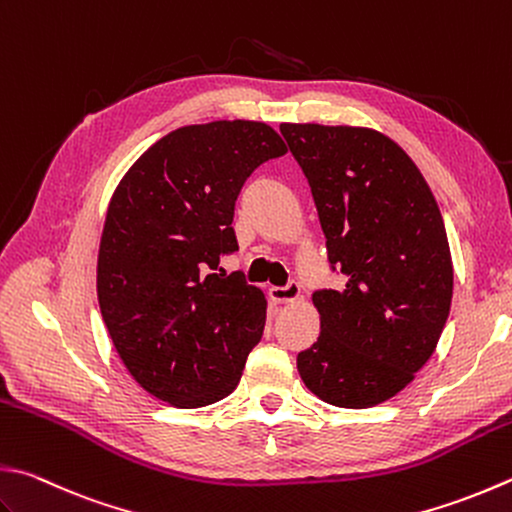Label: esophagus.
I'll return each mask as SVG.
<instances>
[{
    "label": "esophagus",
    "instance_id": "obj_1",
    "mask_svg": "<svg viewBox=\"0 0 512 512\" xmlns=\"http://www.w3.org/2000/svg\"><path fill=\"white\" fill-rule=\"evenodd\" d=\"M269 298L274 303H294L301 298V285L296 281H289L285 287H269Z\"/></svg>",
    "mask_w": 512,
    "mask_h": 512
}]
</instances>
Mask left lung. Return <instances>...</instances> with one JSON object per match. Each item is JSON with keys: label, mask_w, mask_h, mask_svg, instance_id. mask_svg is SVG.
<instances>
[{"label": "left lung", "mask_w": 512, "mask_h": 512, "mask_svg": "<svg viewBox=\"0 0 512 512\" xmlns=\"http://www.w3.org/2000/svg\"><path fill=\"white\" fill-rule=\"evenodd\" d=\"M310 182L343 289L312 301L321 334L298 354L307 390L336 408L392 399L435 352L452 301V258L435 196L397 142L363 127L281 124Z\"/></svg>", "instance_id": "left-lung-1"}]
</instances>
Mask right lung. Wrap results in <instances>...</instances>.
I'll return each mask as SVG.
<instances>
[{
  "label": "right lung",
  "mask_w": 512,
  "mask_h": 512,
  "mask_svg": "<svg viewBox=\"0 0 512 512\" xmlns=\"http://www.w3.org/2000/svg\"><path fill=\"white\" fill-rule=\"evenodd\" d=\"M283 153L265 122L191 124L151 144L113 191L100 312L129 374L156 399L202 408L236 390L267 301L218 263L238 249L231 220L245 180Z\"/></svg>",
  "instance_id": "add662e5"
}]
</instances>
